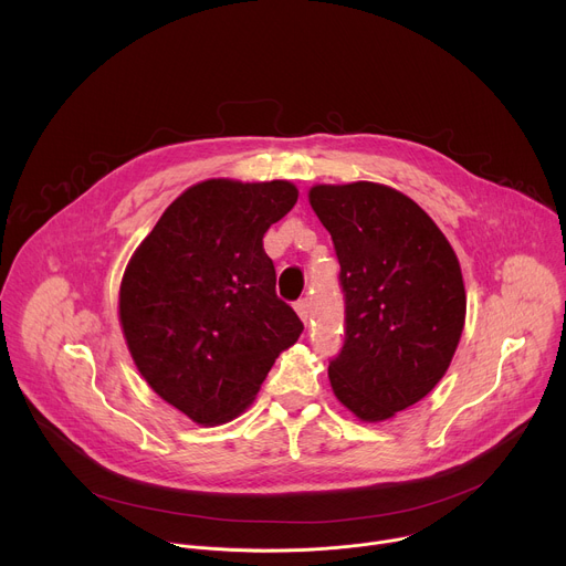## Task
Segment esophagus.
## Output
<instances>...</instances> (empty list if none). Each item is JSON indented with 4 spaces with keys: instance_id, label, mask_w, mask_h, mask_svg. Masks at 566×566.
<instances>
[{
    "instance_id": "1",
    "label": "esophagus",
    "mask_w": 566,
    "mask_h": 566,
    "mask_svg": "<svg viewBox=\"0 0 566 566\" xmlns=\"http://www.w3.org/2000/svg\"><path fill=\"white\" fill-rule=\"evenodd\" d=\"M295 312H297L300 321L306 325V321H310V300H306V297H300V300L295 302Z\"/></svg>"
}]
</instances>
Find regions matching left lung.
Segmentation results:
<instances>
[{"label":"left lung","instance_id":"left-lung-1","mask_svg":"<svg viewBox=\"0 0 566 566\" xmlns=\"http://www.w3.org/2000/svg\"><path fill=\"white\" fill-rule=\"evenodd\" d=\"M310 202L332 234L345 293L332 390L358 420H390L451 364L468 312L458 256L420 205L392 187L316 185Z\"/></svg>","mask_w":566,"mask_h":566}]
</instances>
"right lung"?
Returning <instances> with one entry per match:
<instances>
[{"instance_id": "1", "label": "right lung", "mask_w": 566, "mask_h": 566, "mask_svg": "<svg viewBox=\"0 0 566 566\" xmlns=\"http://www.w3.org/2000/svg\"><path fill=\"white\" fill-rule=\"evenodd\" d=\"M295 200L289 180H202L169 205L124 271L119 323L133 361L196 424L241 416L304 329L277 297L264 250Z\"/></svg>"}]
</instances>
